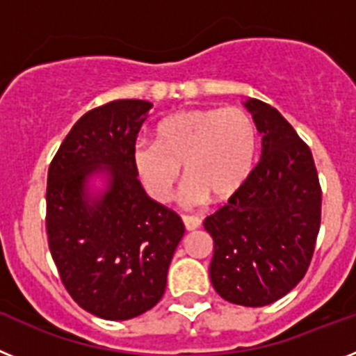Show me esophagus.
<instances>
[{
	"label": "esophagus",
	"mask_w": 356,
	"mask_h": 356,
	"mask_svg": "<svg viewBox=\"0 0 356 356\" xmlns=\"http://www.w3.org/2000/svg\"><path fill=\"white\" fill-rule=\"evenodd\" d=\"M183 222L184 228H186L188 232H193V229H197L201 226V219H199V217H192V215H184Z\"/></svg>",
	"instance_id": "obj_1"
}]
</instances>
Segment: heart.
Masks as SVG:
<instances>
[{
  "label": "heart",
  "mask_w": 356,
  "mask_h": 356,
  "mask_svg": "<svg viewBox=\"0 0 356 356\" xmlns=\"http://www.w3.org/2000/svg\"><path fill=\"white\" fill-rule=\"evenodd\" d=\"M257 127L243 108L188 110L164 119L157 141L134 146V166L155 201H166L184 164L179 201L186 208L210 195L222 201L243 186L255 163Z\"/></svg>",
  "instance_id": "obj_1"
}]
</instances>
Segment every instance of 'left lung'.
<instances>
[{
  "label": "left lung",
  "instance_id": "1",
  "mask_svg": "<svg viewBox=\"0 0 356 356\" xmlns=\"http://www.w3.org/2000/svg\"><path fill=\"white\" fill-rule=\"evenodd\" d=\"M262 136L261 159L228 204L206 217L213 238L210 279L232 304L261 307L306 275L321 228L322 192L312 150L270 104L248 97Z\"/></svg>",
  "mask_w": 356,
  "mask_h": 356
}]
</instances>
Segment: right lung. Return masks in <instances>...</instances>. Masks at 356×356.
Returning <instances> with one entry per match:
<instances>
[{"label": "right lung", "instance_id": "right-lung-1", "mask_svg": "<svg viewBox=\"0 0 356 356\" xmlns=\"http://www.w3.org/2000/svg\"><path fill=\"white\" fill-rule=\"evenodd\" d=\"M154 104L86 112L50 163L47 234L63 284L85 312L128 321L159 302L184 224L146 195L134 146Z\"/></svg>", "mask_w": 356, "mask_h": 356}]
</instances>
